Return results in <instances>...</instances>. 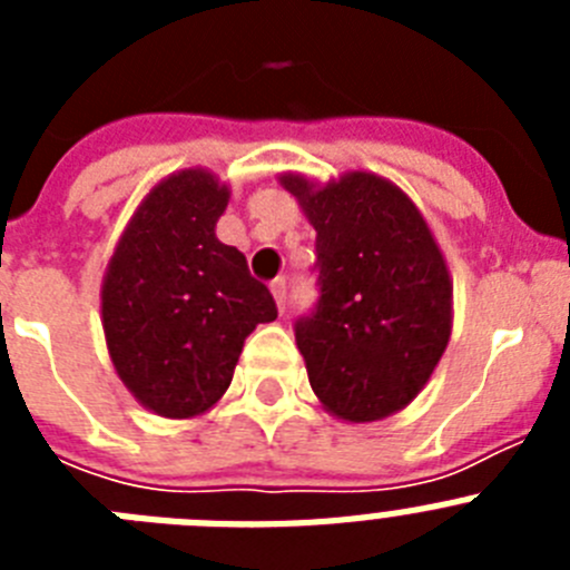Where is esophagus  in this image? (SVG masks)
<instances>
[{
    "mask_svg": "<svg viewBox=\"0 0 570 570\" xmlns=\"http://www.w3.org/2000/svg\"><path fill=\"white\" fill-rule=\"evenodd\" d=\"M271 294H274V299H276V308L279 311H285V299H288V285H285V279H274L271 282Z\"/></svg>",
    "mask_w": 570,
    "mask_h": 570,
    "instance_id": "obj_1",
    "label": "esophagus"
}]
</instances>
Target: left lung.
I'll use <instances>...</instances> for the list:
<instances>
[{
	"mask_svg": "<svg viewBox=\"0 0 570 570\" xmlns=\"http://www.w3.org/2000/svg\"><path fill=\"white\" fill-rule=\"evenodd\" d=\"M316 230L320 302L296 322L320 405L376 422L416 400L454 325V282L422 210L391 179L347 170L331 183L279 174Z\"/></svg>",
	"mask_w": 570,
	"mask_h": 570,
	"instance_id": "1",
	"label": "left lung"
}]
</instances>
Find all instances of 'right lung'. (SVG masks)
Instances as JSON below:
<instances>
[{"label":"right lung","mask_w":570,"mask_h":570,"mask_svg":"<svg viewBox=\"0 0 570 570\" xmlns=\"http://www.w3.org/2000/svg\"><path fill=\"white\" fill-rule=\"evenodd\" d=\"M230 188L208 168L165 176L145 194L102 276V331L134 400L190 420L223 400L245 336L276 320L245 254L216 239Z\"/></svg>","instance_id":"right-lung-1"}]
</instances>
